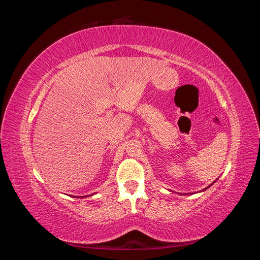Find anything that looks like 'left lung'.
<instances>
[{
	"label": "left lung",
	"instance_id": "1",
	"mask_svg": "<svg viewBox=\"0 0 260 260\" xmlns=\"http://www.w3.org/2000/svg\"><path fill=\"white\" fill-rule=\"evenodd\" d=\"M206 188H207V187H206ZM206 188H204V190H206Z\"/></svg>",
	"mask_w": 260,
	"mask_h": 260
}]
</instances>
